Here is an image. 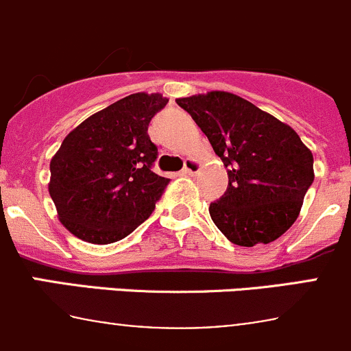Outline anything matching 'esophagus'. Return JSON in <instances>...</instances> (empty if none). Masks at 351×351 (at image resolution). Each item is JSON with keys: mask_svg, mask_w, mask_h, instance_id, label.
I'll return each mask as SVG.
<instances>
[{"mask_svg": "<svg viewBox=\"0 0 351 351\" xmlns=\"http://www.w3.org/2000/svg\"><path fill=\"white\" fill-rule=\"evenodd\" d=\"M200 171V161L195 158L185 159V166H183V171L185 175H195V173Z\"/></svg>", "mask_w": 351, "mask_h": 351, "instance_id": "obj_1", "label": "esophagus"}]
</instances>
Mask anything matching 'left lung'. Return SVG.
I'll return each mask as SVG.
<instances>
[{
	"instance_id": "obj_1",
	"label": "left lung",
	"mask_w": 351,
	"mask_h": 351,
	"mask_svg": "<svg viewBox=\"0 0 351 351\" xmlns=\"http://www.w3.org/2000/svg\"><path fill=\"white\" fill-rule=\"evenodd\" d=\"M228 168L229 185L208 212L238 246L268 244L295 222L314 182L313 153L299 134L228 91L178 98Z\"/></svg>"
}]
</instances>
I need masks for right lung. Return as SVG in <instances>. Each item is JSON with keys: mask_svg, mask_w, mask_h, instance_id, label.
Here are the masks:
<instances>
[{"mask_svg": "<svg viewBox=\"0 0 351 351\" xmlns=\"http://www.w3.org/2000/svg\"><path fill=\"white\" fill-rule=\"evenodd\" d=\"M168 104L161 93H134L71 130L51 159L49 193L71 234L110 244L143 224L169 180L153 173L158 147L151 119Z\"/></svg>", "mask_w": 351, "mask_h": 351, "instance_id": "obj_1", "label": "right lung"}]
</instances>
